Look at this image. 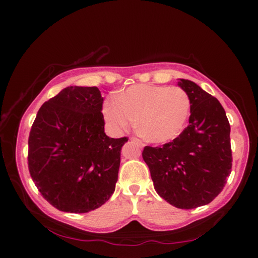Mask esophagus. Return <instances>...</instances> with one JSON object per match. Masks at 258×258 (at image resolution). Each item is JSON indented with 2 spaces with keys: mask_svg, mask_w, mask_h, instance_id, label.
Returning <instances> with one entry per match:
<instances>
[{
  "mask_svg": "<svg viewBox=\"0 0 258 258\" xmlns=\"http://www.w3.org/2000/svg\"><path fill=\"white\" fill-rule=\"evenodd\" d=\"M131 141L132 142H134V143H137L138 146H140V147H145V143H143L141 140H139V139H137V138H131Z\"/></svg>",
  "mask_w": 258,
  "mask_h": 258,
  "instance_id": "1",
  "label": "esophagus"
}]
</instances>
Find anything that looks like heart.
Instances as JSON below:
<instances>
[{
	"instance_id": "1",
	"label": "heart",
	"mask_w": 258,
	"mask_h": 258,
	"mask_svg": "<svg viewBox=\"0 0 258 258\" xmlns=\"http://www.w3.org/2000/svg\"><path fill=\"white\" fill-rule=\"evenodd\" d=\"M191 99L181 87L154 84L130 86L107 99L103 116L116 128H127L137 119L140 134L148 141L165 143L185 128Z\"/></svg>"
}]
</instances>
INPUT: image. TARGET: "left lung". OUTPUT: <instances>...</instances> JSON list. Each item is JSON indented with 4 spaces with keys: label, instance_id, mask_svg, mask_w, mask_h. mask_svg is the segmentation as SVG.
Returning <instances> with one entry per match:
<instances>
[{
    "label": "left lung",
    "instance_id": "obj_1",
    "mask_svg": "<svg viewBox=\"0 0 258 258\" xmlns=\"http://www.w3.org/2000/svg\"><path fill=\"white\" fill-rule=\"evenodd\" d=\"M178 86L191 99L189 125L172 142L145 147L142 157L157 194L177 208L192 209L223 190L232 167L231 128L216 98L191 81L180 80Z\"/></svg>",
    "mask_w": 258,
    "mask_h": 258
}]
</instances>
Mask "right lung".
I'll list each match as a JSON object with an SVG mask.
<instances>
[{"label":"right lung","mask_w":258,"mask_h":258,"mask_svg":"<svg viewBox=\"0 0 258 258\" xmlns=\"http://www.w3.org/2000/svg\"><path fill=\"white\" fill-rule=\"evenodd\" d=\"M98 87L68 86L43 103L28 139V169L46 202L67 213H87L115 191L127 138L104 133Z\"/></svg>","instance_id":"right-lung-1"}]
</instances>
